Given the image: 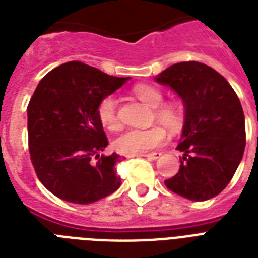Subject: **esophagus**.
<instances>
[{"label": "esophagus", "instance_id": "esophagus-1", "mask_svg": "<svg viewBox=\"0 0 258 258\" xmlns=\"http://www.w3.org/2000/svg\"><path fill=\"white\" fill-rule=\"evenodd\" d=\"M161 155H162L161 153H151V154H146V155H143V157H146L147 159H150V161H155V159H158Z\"/></svg>", "mask_w": 258, "mask_h": 258}]
</instances>
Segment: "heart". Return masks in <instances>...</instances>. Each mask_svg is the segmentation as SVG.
I'll use <instances>...</instances> for the list:
<instances>
[{
  "label": "heart",
  "instance_id": "heart-1",
  "mask_svg": "<svg viewBox=\"0 0 258 258\" xmlns=\"http://www.w3.org/2000/svg\"><path fill=\"white\" fill-rule=\"evenodd\" d=\"M134 93L139 100L154 109L155 117L170 130H176L182 123V111L176 103H163V93L158 88L147 84H141L134 88ZM99 120L107 130H116L117 101L113 96H107L97 107ZM166 141V131L159 125L149 128H128L123 131L113 141V147L117 153L124 155H143L150 150L161 146Z\"/></svg>",
  "mask_w": 258,
  "mask_h": 258
}]
</instances>
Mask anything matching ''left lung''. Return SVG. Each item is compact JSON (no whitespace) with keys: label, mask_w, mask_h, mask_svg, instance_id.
<instances>
[{"label":"left lung","mask_w":258,"mask_h":258,"mask_svg":"<svg viewBox=\"0 0 258 258\" xmlns=\"http://www.w3.org/2000/svg\"><path fill=\"white\" fill-rule=\"evenodd\" d=\"M175 91L184 107V124L176 150L179 171L165 180L167 188L190 201L210 200L232 180L244 155L246 135L240 99L212 67L183 61L155 76Z\"/></svg>","instance_id":"1"}]
</instances>
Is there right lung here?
<instances>
[{"label":"right lung","mask_w":258,"mask_h":258,"mask_svg":"<svg viewBox=\"0 0 258 258\" xmlns=\"http://www.w3.org/2000/svg\"><path fill=\"white\" fill-rule=\"evenodd\" d=\"M130 79L70 61L38 83L28 105L29 153L38 179L52 194L88 205L119 188V155L101 154L108 141L97 107Z\"/></svg>","instance_id":"1"}]
</instances>
